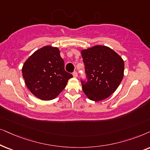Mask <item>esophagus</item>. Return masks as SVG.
<instances>
[{
	"mask_svg": "<svg viewBox=\"0 0 150 150\" xmlns=\"http://www.w3.org/2000/svg\"><path fill=\"white\" fill-rule=\"evenodd\" d=\"M73 75L74 77H77V73L76 71H74L73 73Z\"/></svg>",
	"mask_w": 150,
	"mask_h": 150,
	"instance_id": "34e87169",
	"label": "esophagus"
}]
</instances>
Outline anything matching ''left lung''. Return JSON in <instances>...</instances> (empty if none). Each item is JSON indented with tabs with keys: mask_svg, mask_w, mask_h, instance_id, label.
Segmentation results:
<instances>
[{
	"mask_svg": "<svg viewBox=\"0 0 150 150\" xmlns=\"http://www.w3.org/2000/svg\"><path fill=\"white\" fill-rule=\"evenodd\" d=\"M86 80L81 79L88 98L99 101L106 99L120 84L123 77L124 62L116 52L97 45L81 51Z\"/></svg>",
	"mask_w": 150,
	"mask_h": 150,
	"instance_id": "left-lung-1",
	"label": "left lung"
}]
</instances>
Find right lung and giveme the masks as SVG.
<instances>
[{
	"label": "right lung",
	"mask_w": 150,
	"mask_h": 150,
	"mask_svg": "<svg viewBox=\"0 0 150 150\" xmlns=\"http://www.w3.org/2000/svg\"><path fill=\"white\" fill-rule=\"evenodd\" d=\"M22 72L28 88L42 100L55 99L73 77L65 71L59 49L51 46L33 53L24 64Z\"/></svg>",
	"instance_id": "1"
}]
</instances>
